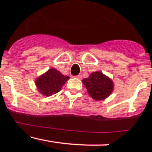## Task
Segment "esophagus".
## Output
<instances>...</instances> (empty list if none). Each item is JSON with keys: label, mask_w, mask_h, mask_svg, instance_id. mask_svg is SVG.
<instances>
[{"label": "esophagus", "mask_w": 152, "mask_h": 152, "mask_svg": "<svg viewBox=\"0 0 152 152\" xmlns=\"http://www.w3.org/2000/svg\"><path fill=\"white\" fill-rule=\"evenodd\" d=\"M75 77H76V78H77V79H81L82 76L80 75H76V76H75Z\"/></svg>", "instance_id": "obj_1"}]
</instances>
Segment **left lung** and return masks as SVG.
<instances>
[{
	"instance_id": "1",
	"label": "left lung",
	"mask_w": 152,
	"mask_h": 152,
	"mask_svg": "<svg viewBox=\"0 0 152 152\" xmlns=\"http://www.w3.org/2000/svg\"><path fill=\"white\" fill-rule=\"evenodd\" d=\"M90 96L96 100H101L110 95L113 90V81L102 72H93L82 80Z\"/></svg>"
}]
</instances>
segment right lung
Masks as SVG:
<instances>
[{"instance_id":"obj_1","label":"right lung","mask_w":152,"mask_h":152,"mask_svg":"<svg viewBox=\"0 0 152 152\" xmlns=\"http://www.w3.org/2000/svg\"><path fill=\"white\" fill-rule=\"evenodd\" d=\"M68 78V76L61 75L55 68H51L36 79V85L40 94L51 96L58 92Z\"/></svg>"}]
</instances>
